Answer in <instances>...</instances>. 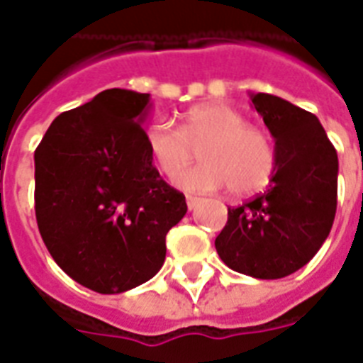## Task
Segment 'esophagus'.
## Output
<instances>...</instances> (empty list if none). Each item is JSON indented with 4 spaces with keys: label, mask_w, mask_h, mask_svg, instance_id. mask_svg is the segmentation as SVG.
<instances>
[{
    "label": "esophagus",
    "mask_w": 363,
    "mask_h": 363,
    "mask_svg": "<svg viewBox=\"0 0 363 363\" xmlns=\"http://www.w3.org/2000/svg\"><path fill=\"white\" fill-rule=\"evenodd\" d=\"M199 201H201V199L199 198H196V196H188L186 198V205H188V209L192 211V209H196V207H198V203Z\"/></svg>",
    "instance_id": "34e87169"
}]
</instances>
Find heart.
<instances>
[{
	"label": "heart",
	"instance_id": "heart-1",
	"mask_svg": "<svg viewBox=\"0 0 363 363\" xmlns=\"http://www.w3.org/2000/svg\"><path fill=\"white\" fill-rule=\"evenodd\" d=\"M145 145L160 173L171 177L202 148L204 164L182 172L173 184L190 194L232 186L254 194L275 173L277 150L264 130L250 125L242 113L222 101H209L184 113L181 130L156 118L145 130Z\"/></svg>",
	"mask_w": 363,
	"mask_h": 363
}]
</instances>
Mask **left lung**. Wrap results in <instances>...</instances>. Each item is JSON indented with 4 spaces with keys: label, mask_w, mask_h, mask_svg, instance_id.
<instances>
[{
    "label": "left lung",
    "mask_w": 363,
    "mask_h": 363,
    "mask_svg": "<svg viewBox=\"0 0 363 363\" xmlns=\"http://www.w3.org/2000/svg\"><path fill=\"white\" fill-rule=\"evenodd\" d=\"M250 101L275 139V173L264 194L228 209L215 247L230 269L282 279L301 269L330 235L337 152L315 115L271 94H250Z\"/></svg>",
    "instance_id": "1"
}]
</instances>
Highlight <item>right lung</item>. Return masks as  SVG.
I'll return each mask as SVG.
<instances>
[{"label": "right lung", "mask_w": 363, "mask_h": 363, "mask_svg": "<svg viewBox=\"0 0 363 363\" xmlns=\"http://www.w3.org/2000/svg\"><path fill=\"white\" fill-rule=\"evenodd\" d=\"M150 94L111 88L54 118L35 150V216L54 262L82 286L121 294L164 265L186 199L145 145Z\"/></svg>", "instance_id": "1"}]
</instances>
